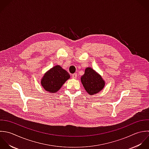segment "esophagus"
<instances>
[{"label": "esophagus", "mask_w": 149, "mask_h": 149, "mask_svg": "<svg viewBox=\"0 0 149 149\" xmlns=\"http://www.w3.org/2000/svg\"><path fill=\"white\" fill-rule=\"evenodd\" d=\"M72 77L73 79H76L77 78V74H73L72 75Z\"/></svg>", "instance_id": "34e87169"}]
</instances>
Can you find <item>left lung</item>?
I'll return each mask as SVG.
<instances>
[{"mask_svg":"<svg viewBox=\"0 0 149 149\" xmlns=\"http://www.w3.org/2000/svg\"><path fill=\"white\" fill-rule=\"evenodd\" d=\"M81 80L85 91L91 95L101 91L105 85V82L101 75L91 67L85 69Z\"/></svg>","mask_w":149,"mask_h":149,"instance_id":"1","label":"left lung"}]
</instances>
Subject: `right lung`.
Wrapping results in <instances>:
<instances>
[{
	"label": "right lung",
	"mask_w": 149,
	"mask_h": 149,
	"mask_svg": "<svg viewBox=\"0 0 149 149\" xmlns=\"http://www.w3.org/2000/svg\"><path fill=\"white\" fill-rule=\"evenodd\" d=\"M70 78L67 71L60 65H56L45 74L41 79V85L46 91L56 93Z\"/></svg>",
	"instance_id": "add662e5"
}]
</instances>
